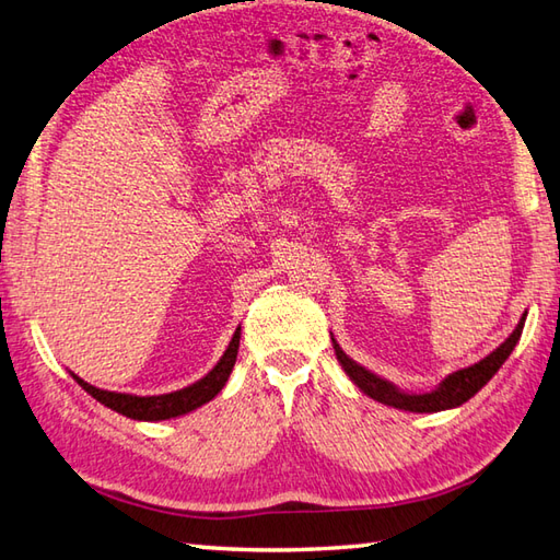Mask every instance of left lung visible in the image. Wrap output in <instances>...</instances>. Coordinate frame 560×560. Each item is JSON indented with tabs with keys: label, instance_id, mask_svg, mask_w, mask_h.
Masks as SVG:
<instances>
[{
	"label": "left lung",
	"instance_id": "obj_1",
	"mask_svg": "<svg viewBox=\"0 0 560 560\" xmlns=\"http://www.w3.org/2000/svg\"><path fill=\"white\" fill-rule=\"evenodd\" d=\"M524 320L526 318L522 315L520 325H516L510 338H506L494 352L487 354L485 360H480L477 364H470V368H465V370H457V372L448 374L439 389H433L429 394H404V392H399L394 384L384 382L382 377H377V374H372L370 370L360 368V364L350 360L348 354H345L338 348V345H335V354H338V360L342 364V370L348 372V377L354 384H358L364 394L372 396L374 401L394 406V409L413 411V413H433V411L453 409V406L465 404L467 399H470V396H475L487 382L494 377V372L502 368L504 360L512 354L514 345L520 342Z\"/></svg>",
	"mask_w": 560,
	"mask_h": 560
}]
</instances>
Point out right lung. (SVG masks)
Wrapping results in <instances>:
<instances>
[{
  "label": "right lung",
  "mask_w": 560,
  "mask_h": 560,
  "mask_svg": "<svg viewBox=\"0 0 560 560\" xmlns=\"http://www.w3.org/2000/svg\"><path fill=\"white\" fill-rule=\"evenodd\" d=\"M237 350H240V328L235 330V335H232L225 354H222L220 362L206 374V377L196 384L186 386V389L159 394V396H135V394L105 392V389H97V386H93V384H88L85 380L75 377V374H73V380L83 386L88 394H93L100 404L109 406L112 411L127 416V419L164 421V419H174V416H183L192 409H198V406L208 404L212 396H218V392H222V386H225L232 368H235Z\"/></svg>",
  "instance_id": "obj_1"
}]
</instances>
